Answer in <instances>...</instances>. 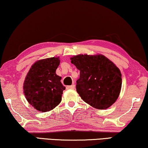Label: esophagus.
I'll use <instances>...</instances> for the list:
<instances>
[{"mask_svg":"<svg viewBox=\"0 0 148 148\" xmlns=\"http://www.w3.org/2000/svg\"><path fill=\"white\" fill-rule=\"evenodd\" d=\"M74 88H75V85L74 84H72L71 86H66L67 90H70V89L73 90V89H74Z\"/></svg>","mask_w":148,"mask_h":148,"instance_id":"1","label":"esophagus"}]
</instances>
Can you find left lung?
<instances>
[{
	"instance_id": "left-lung-1",
	"label": "left lung",
	"mask_w": 148,
	"mask_h": 148,
	"mask_svg": "<svg viewBox=\"0 0 148 148\" xmlns=\"http://www.w3.org/2000/svg\"><path fill=\"white\" fill-rule=\"evenodd\" d=\"M80 70L76 91L91 106L107 109L120 95L122 75L119 68L103 55L80 54L70 58Z\"/></svg>"
}]
</instances>
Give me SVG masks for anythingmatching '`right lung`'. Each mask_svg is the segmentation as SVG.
<instances>
[{
	"label": "right lung",
	"instance_id": "add662e5",
	"mask_svg": "<svg viewBox=\"0 0 148 148\" xmlns=\"http://www.w3.org/2000/svg\"><path fill=\"white\" fill-rule=\"evenodd\" d=\"M59 64V58L55 57L38 60L26 76L23 87L26 98L40 112L52 110L61 102L66 88L62 84L61 77L56 74Z\"/></svg>",
	"mask_w": 148,
	"mask_h": 148
}]
</instances>
